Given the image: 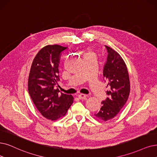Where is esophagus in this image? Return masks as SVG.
Here are the masks:
<instances>
[{
	"instance_id": "obj_1",
	"label": "esophagus",
	"mask_w": 157,
	"mask_h": 157,
	"mask_svg": "<svg viewBox=\"0 0 157 157\" xmlns=\"http://www.w3.org/2000/svg\"><path fill=\"white\" fill-rule=\"evenodd\" d=\"M86 97H87V95H84V94H79V95H78V97L80 100H82V99L86 98Z\"/></svg>"
}]
</instances>
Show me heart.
Wrapping results in <instances>:
<instances>
[{
    "label": "heart",
    "instance_id": "heart-1",
    "mask_svg": "<svg viewBox=\"0 0 157 157\" xmlns=\"http://www.w3.org/2000/svg\"><path fill=\"white\" fill-rule=\"evenodd\" d=\"M86 57H94V58H96V55L93 51H91V50H88V51H87V52H86L84 53V58H86Z\"/></svg>",
    "mask_w": 157,
    "mask_h": 157
}]
</instances>
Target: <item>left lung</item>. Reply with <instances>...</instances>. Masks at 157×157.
I'll list each match as a JSON object with an SVG mask.
<instances>
[{
    "label": "left lung",
    "mask_w": 157,
    "mask_h": 157,
    "mask_svg": "<svg viewBox=\"0 0 157 157\" xmlns=\"http://www.w3.org/2000/svg\"><path fill=\"white\" fill-rule=\"evenodd\" d=\"M105 46L108 55L103 76L108 83L109 90L105 92L108 97L101 102V108L95 116L100 120L107 121L116 117L127 102L130 82L127 66L121 56L110 47Z\"/></svg>",
    "instance_id": "left-lung-1"
}]
</instances>
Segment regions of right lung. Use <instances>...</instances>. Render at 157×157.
Instances as JSON below:
<instances>
[{
    "mask_svg": "<svg viewBox=\"0 0 157 157\" xmlns=\"http://www.w3.org/2000/svg\"><path fill=\"white\" fill-rule=\"evenodd\" d=\"M67 48L60 45H47L35 56L28 78V92L41 115L52 121L66 115L73 102V97L61 93L55 86L59 80L60 53Z\"/></svg>",
    "mask_w": 157,
    "mask_h": 157,
    "instance_id": "1",
    "label": "right lung"
}]
</instances>
